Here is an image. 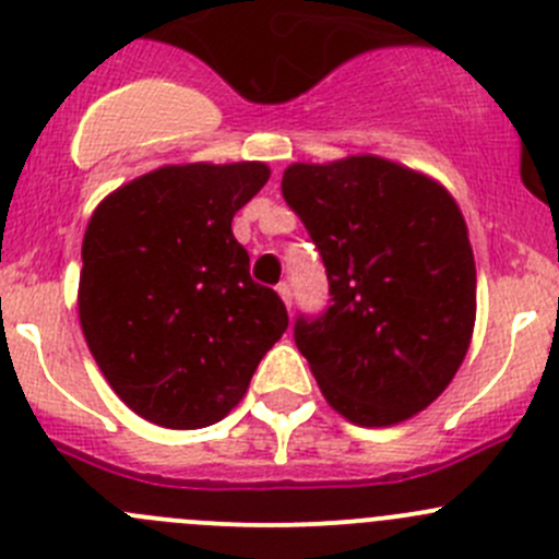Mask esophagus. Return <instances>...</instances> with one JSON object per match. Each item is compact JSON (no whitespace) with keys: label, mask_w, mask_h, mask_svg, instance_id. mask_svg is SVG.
<instances>
[{"label":"esophagus","mask_w":559,"mask_h":559,"mask_svg":"<svg viewBox=\"0 0 559 559\" xmlns=\"http://www.w3.org/2000/svg\"><path fill=\"white\" fill-rule=\"evenodd\" d=\"M278 295H281V300L286 302V308H292V286L286 284V281H281L278 284Z\"/></svg>","instance_id":"34e87169"}]
</instances>
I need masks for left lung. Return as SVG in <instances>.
Masks as SVG:
<instances>
[{"instance_id": "obj_1", "label": "left lung", "mask_w": 559, "mask_h": 559, "mask_svg": "<svg viewBox=\"0 0 559 559\" xmlns=\"http://www.w3.org/2000/svg\"><path fill=\"white\" fill-rule=\"evenodd\" d=\"M281 191L330 284V306L295 321L326 403L362 427L419 414L454 379L476 321V262L456 202L379 156L292 165Z\"/></svg>"}]
</instances>
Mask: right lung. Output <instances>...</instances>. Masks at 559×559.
<instances>
[{
  "label": "right lung",
  "mask_w": 559,
  "mask_h": 559,
  "mask_svg": "<svg viewBox=\"0 0 559 559\" xmlns=\"http://www.w3.org/2000/svg\"><path fill=\"white\" fill-rule=\"evenodd\" d=\"M267 178L262 162L162 167L112 191L88 222L83 335L112 392L154 425L222 421L289 326L233 235Z\"/></svg>",
  "instance_id": "obj_1"
}]
</instances>
